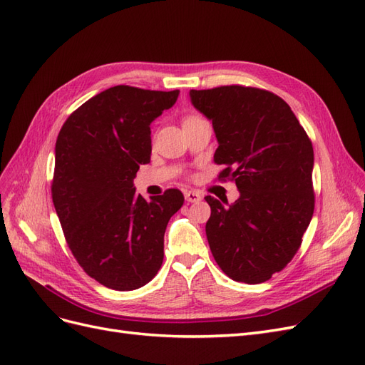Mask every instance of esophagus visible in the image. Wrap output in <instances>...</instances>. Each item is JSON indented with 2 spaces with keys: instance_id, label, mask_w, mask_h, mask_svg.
<instances>
[{
  "instance_id": "obj_1",
  "label": "esophagus",
  "mask_w": 365,
  "mask_h": 365,
  "mask_svg": "<svg viewBox=\"0 0 365 365\" xmlns=\"http://www.w3.org/2000/svg\"><path fill=\"white\" fill-rule=\"evenodd\" d=\"M184 197H185L187 202H200L202 200V196L197 192H193V190L184 192Z\"/></svg>"
}]
</instances>
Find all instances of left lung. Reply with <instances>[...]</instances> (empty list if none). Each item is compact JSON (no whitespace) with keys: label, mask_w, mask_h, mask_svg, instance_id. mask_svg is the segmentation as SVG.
<instances>
[{"label":"left lung","mask_w":365,"mask_h":365,"mask_svg":"<svg viewBox=\"0 0 365 365\" xmlns=\"http://www.w3.org/2000/svg\"><path fill=\"white\" fill-rule=\"evenodd\" d=\"M192 105L213 125L219 178L240 196L233 204L205 196V233L230 279L262 283L291 262L314 215V148L283 98L259 88L230 85L190 90Z\"/></svg>","instance_id":"obj_1"}]
</instances>
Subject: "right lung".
<instances>
[{
	"label": "right lung",
	"mask_w": 365,
	"mask_h": 365,
	"mask_svg": "<svg viewBox=\"0 0 365 365\" xmlns=\"http://www.w3.org/2000/svg\"><path fill=\"white\" fill-rule=\"evenodd\" d=\"M178 96L108 88L77 108L58 135L53 204L73 256L109 289H138L161 268L165 227L184 196L169 189L148 201L134 178L150 161V123Z\"/></svg>",
	"instance_id": "right-lung-1"
}]
</instances>
